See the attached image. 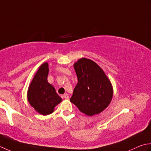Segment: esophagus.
Returning a JSON list of instances; mask_svg holds the SVG:
<instances>
[{
	"label": "esophagus",
	"instance_id": "34e87169",
	"mask_svg": "<svg viewBox=\"0 0 151 151\" xmlns=\"http://www.w3.org/2000/svg\"><path fill=\"white\" fill-rule=\"evenodd\" d=\"M63 97L65 98V99H66V100H68L69 99V95L68 94H64L63 95Z\"/></svg>",
	"mask_w": 151,
	"mask_h": 151
}]
</instances>
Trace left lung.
<instances>
[{
  "instance_id": "left-lung-1",
  "label": "left lung",
  "mask_w": 151,
  "mask_h": 151,
  "mask_svg": "<svg viewBox=\"0 0 151 151\" xmlns=\"http://www.w3.org/2000/svg\"><path fill=\"white\" fill-rule=\"evenodd\" d=\"M78 83L70 101L88 116L100 113L111 101L113 88L104 70L88 58H81L73 64Z\"/></svg>"
}]
</instances>
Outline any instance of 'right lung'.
I'll list each match as a JSON object with an SVG mask.
<instances>
[{
	"label": "right lung",
	"instance_id": "obj_1",
	"mask_svg": "<svg viewBox=\"0 0 151 151\" xmlns=\"http://www.w3.org/2000/svg\"><path fill=\"white\" fill-rule=\"evenodd\" d=\"M49 64L43 63L38 68L27 91V100L36 111L47 115L54 111L55 106L62 101L55 87L47 81Z\"/></svg>",
	"mask_w": 151,
	"mask_h": 151
}]
</instances>
